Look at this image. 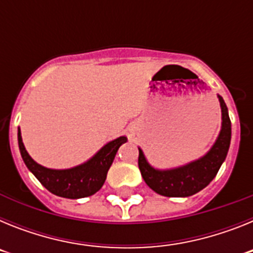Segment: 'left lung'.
<instances>
[{
	"label": "left lung",
	"instance_id": "1",
	"mask_svg": "<svg viewBox=\"0 0 253 253\" xmlns=\"http://www.w3.org/2000/svg\"><path fill=\"white\" fill-rule=\"evenodd\" d=\"M218 99L222 110V126L215 143L203 157L191 161L184 166L158 169L149 165L142 149L138 148V166L140 173L143 180L153 191L169 198H186L207 187L215 177L227 157L232 135L227 105L222 96L218 95Z\"/></svg>",
	"mask_w": 253,
	"mask_h": 253
}]
</instances>
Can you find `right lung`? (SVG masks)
<instances>
[{"mask_svg":"<svg viewBox=\"0 0 253 253\" xmlns=\"http://www.w3.org/2000/svg\"><path fill=\"white\" fill-rule=\"evenodd\" d=\"M17 140L26 167L46 190L62 198L81 199L93 195L101 189L116 152L128 139L126 137L116 138L105 144L88 161L66 169H48L35 162L26 152L20 128L17 130Z\"/></svg>","mask_w":253,"mask_h":253,"instance_id":"obj_1","label":"right lung"}]
</instances>
